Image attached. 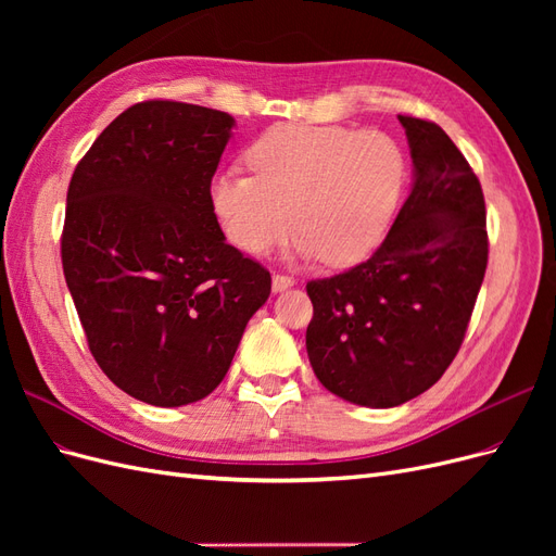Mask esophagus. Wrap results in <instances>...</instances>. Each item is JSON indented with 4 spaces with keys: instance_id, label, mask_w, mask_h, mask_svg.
I'll return each instance as SVG.
<instances>
[{
    "instance_id": "1",
    "label": "esophagus",
    "mask_w": 556,
    "mask_h": 556,
    "mask_svg": "<svg viewBox=\"0 0 556 556\" xmlns=\"http://www.w3.org/2000/svg\"><path fill=\"white\" fill-rule=\"evenodd\" d=\"M271 285H274V292H282V290L292 288V285H294V278H292V276H285V274H274Z\"/></svg>"
}]
</instances>
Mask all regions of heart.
Masks as SVG:
<instances>
[{
  "label": "heart",
  "mask_w": 556,
  "mask_h": 556,
  "mask_svg": "<svg viewBox=\"0 0 556 556\" xmlns=\"http://www.w3.org/2000/svg\"><path fill=\"white\" fill-rule=\"evenodd\" d=\"M252 176L227 172L208 190L229 243L262 255L296 227L299 255L352 266L382 241L399 206L406 160L378 129L282 123L245 150Z\"/></svg>",
  "instance_id": "1"
}]
</instances>
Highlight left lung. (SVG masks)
Masks as SVG:
<instances>
[{
  "mask_svg": "<svg viewBox=\"0 0 556 556\" xmlns=\"http://www.w3.org/2000/svg\"><path fill=\"white\" fill-rule=\"evenodd\" d=\"M413 190L366 262L311 280L306 350L317 380L368 408L401 406L457 357L490 255L480 180L431 121L399 115Z\"/></svg>",
  "mask_w": 556,
  "mask_h": 556,
  "instance_id": "8db88e82",
  "label": "left lung"
}]
</instances>
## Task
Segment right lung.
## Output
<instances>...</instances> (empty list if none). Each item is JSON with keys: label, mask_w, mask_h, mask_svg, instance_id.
Instances as JSON below:
<instances>
[{"label": "right lung", "mask_w": 556, "mask_h": 556, "mask_svg": "<svg viewBox=\"0 0 556 556\" xmlns=\"http://www.w3.org/2000/svg\"><path fill=\"white\" fill-rule=\"evenodd\" d=\"M229 113L150 99L76 164L62 268L88 348L113 384L150 406L208 396L229 371L271 274L225 241L211 180Z\"/></svg>", "instance_id": "1"}]
</instances>
